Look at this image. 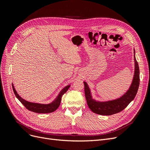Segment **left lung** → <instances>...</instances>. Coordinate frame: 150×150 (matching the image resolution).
<instances>
[{"label": "left lung", "instance_id": "1", "mask_svg": "<svg viewBox=\"0 0 150 150\" xmlns=\"http://www.w3.org/2000/svg\"><path fill=\"white\" fill-rule=\"evenodd\" d=\"M135 71L133 83L129 89L121 98L107 102H97L92 99L88 84L84 82V94L89 108L93 112L101 115H112L120 112L132 101L138 92L139 85V69L134 54Z\"/></svg>", "mask_w": 150, "mask_h": 150}]
</instances>
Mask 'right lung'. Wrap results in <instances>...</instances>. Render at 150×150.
<instances>
[{
  "mask_svg": "<svg viewBox=\"0 0 150 150\" xmlns=\"http://www.w3.org/2000/svg\"><path fill=\"white\" fill-rule=\"evenodd\" d=\"M69 87L70 86H67L63 89L60 92V93L59 94V95L55 100L51 104H41L28 102L25 101V99H22L19 95L17 94L16 90L15 89L14 87H13V85L12 84L13 91V92H14L16 98L19 99V100L21 101V103L23 104V105L28 109V110L36 112V113H49V112H54V111H56L60 105L62 95L67 91L68 89L69 88Z\"/></svg>",
  "mask_w": 150,
  "mask_h": 150,
  "instance_id": "obj_1",
  "label": "right lung"
}]
</instances>
